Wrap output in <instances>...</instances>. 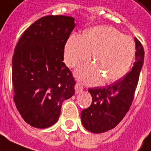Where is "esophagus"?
<instances>
[{"instance_id": "esophagus-1", "label": "esophagus", "mask_w": 151, "mask_h": 151, "mask_svg": "<svg viewBox=\"0 0 151 151\" xmlns=\"http://www.w3.org/2000/svg\"><path fill=\"white\" fill-rule=\"evenodd\" d=\"M75 88H76V93H80V92H81V91L83 90V85H82L80 82H77V83L76 84Z\"/></svg>"}]
</instances>
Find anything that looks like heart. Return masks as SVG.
Instances as JSON below:
<instances>
[{
  "mask_svg": "<svg viewBox=\"0 0 151 151\" xmlns=\"http://www.w3.org/2000/svg\"><path fill=\"white\" fill-rule=\"evenodd\" d=\"M94 64L79 68L77 76L88 83L115 82L124 77L132 64L134 45L129 37L114 27H94L85 31L83 36L71 35L67 40L64 59L68 67H76L89 59Z\"/></svg>",
  "mask_w": 151,
  "mask_h": 151,
  "instance_id": "obj_1",
  "label": "heart"
}]
</instances>
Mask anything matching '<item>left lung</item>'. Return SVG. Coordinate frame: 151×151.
Segmentation results:
<instances>
[{"instance_id":"8db88e82","label":"left lung","mask_w":151,"mask_h":151,"mask_svg":"<svg viewBox=\"0 0 151 151\" xmlns=\"http://www.w3.org/2000/svg\"><path fill=\"white\" fill-rule=\"evenodd\" d=\"M135 43V62L132 70L124 77L106 87L88 88L92 103L81 112L82 124L88 131L101 133L114 129L129 111L145 55L142 43L137 38Z\"/></svg>"}]
</instances>
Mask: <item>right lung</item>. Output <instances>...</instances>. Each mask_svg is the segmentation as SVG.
<instances>
[{
  "mask_svg": "<svg viewBox=\"0 0 151 151\" xmlns=\"http://www.w3.org/2000/svg\"><path fill=\"white\" fill-rule=\"evenodd\" d=\"M74 21L70 16L42 17L24 31L16 45L12 59L14 101L22 119L34 128L54 124L63 101L75 93V78L63 62Z\"/></svg>",
  "mask_w": 151,
  "mask_h": 151,
  "instance_id": "1",
  "label": "right lung"
}]
</instances>
